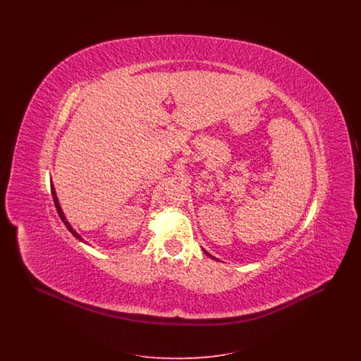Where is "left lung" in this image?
I'll use <instances>...</instances> for the list:
<instances>
[{
  "instance_id": "left-lung-1",
  "label": "left lung",
  "mask_w": 361,
  "mask_h": 361,
  "mask_svg": "<svg viewBox=\"0 0 361 361\" xmlns=\"http://www.w3.org/2000/svg\"><path fill=\"white\" fill-rule=\"evenodd\" d=\"M203 252H204V253H206L207 256H209V257L214 258V259H216V258L212 257V256H211V255H209V253H208V252H206V250H204V249H203Z\"/></svg>"
}]
</instances>
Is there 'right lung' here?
<instances>
[{
    "label": "right lung",
    "instance_id": "1",
    "mask_svg": "<svg viewBox=\"0 0 361 361\" xmlns=\"http://www.w3.org/2000/svg\"><path fill=\"white\" fill-rule=\"evenodd\" d=\"M51 193H52V199H54V204H55V208H56V211H58V215H59V218L62 219V222L65 224V226L68 227V230H69L70 233L77 238V240H82V242H85L84 238L71 227V224L66 221V216H65V214H63V211H62V208L59 206V202H58V197H56V192H55V188H54V185H51Z\"/></svg>",
    "mask_w": 361,
    "mask_h": 361
}]
</instances>
